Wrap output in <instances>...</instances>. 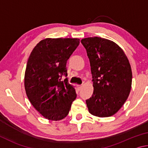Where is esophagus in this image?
Masks as SVG:
<instances>
[{"label":"esophagus","mask_w":148,"mask_h":148,"mask_svg":"<svg viewBox=\"0 0 148 148\" xmlns=\"http://www.w3.org/2000/svg\"><path fill=\"white\" fill-rule=\"evenodd\" d=\"M82 86H79V85H77V89H78L79 91L82 89Z\"/></svg>","instance_id":"1"}]
</instances>
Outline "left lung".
I'll use <instances>...</instances> for the list:
<instances>
[{
  "label": "left lung",
  "mask_w": 148,
  "mask_h": 148,
  "mask_svg": "<svg viewBox=\"0 0 148 148\" xmlns=\"http://www.w3.org/2000/svg\"><path fill=\"white\" fill-rule=\"evenodd\" d=\"M91 65L93 93L86 100L89 113L105 117L113 116L128 98L132 70L129 59L118 45L101 37L81 40Z\"/></svg>",
  "instance_id": "left-lung-1"
}]
</instances>
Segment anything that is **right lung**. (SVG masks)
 I'll use <instances>...</instances> for the list:
<instances>
[{
	"instance_id": "add662e5",
	"label": "right lung",
	"mask_w": 148,
	"mask_h": 148,
	"mask_svg": "<svg viewBox=\"0 0 148 148\" xmlns=\"http://www.w3.org/2000/svg\"><path fill=\"white\" fill-rule=\"evenodd\" d=\"M79 44L77 38H46L32 49L27 63L25 89L32 106L45 118H64L76 98L67 76L66 62Z\"/></svg>"
}]
</instances>
